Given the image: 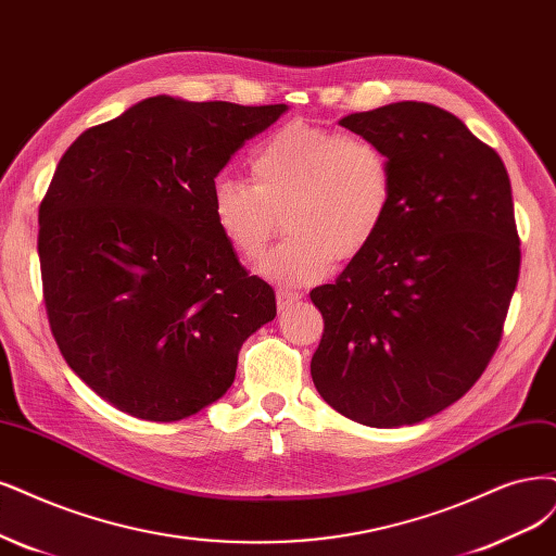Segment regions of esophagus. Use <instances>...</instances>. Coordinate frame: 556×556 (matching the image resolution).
Instances as JSON below:
<instances>
[{
  "mask_svg": "<svg viewBox=\"0 0 556 556\" xmlns=\"http://www.w3.org/2000/svg\"><path fill=\"white\" fill-rule=\"evenodd\" d=\"M301 299V294L299 292H294V290H278L276 292V303H278V311H287V308H292V305L296 303Z\"/></svg>",
  "mask_w": 556,
  "mask_h": 556,
  "instance_id": "34e87169",
  "label": "esophagus"
}]
</instances>
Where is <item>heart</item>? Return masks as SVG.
Here are the masks:
<instances>
[{
    "label": "heart",
    "mask_w": 556,
    "mask_h": 556,
    "mask_svg": "<svg viewBox=\"0 0 556 556\" xmlns=\"http://www.w3.org/2000/svg\"><path fill=\"white\" fill-rule=\"evenodd\" d=\"M248 169L251 186L216 179L212 218L227 245L255 262L280 216L287 237L264 257L260 274L282 285L315 282L333 260L368 251L393 204L389 154L352 132L292 122L253 149Z\"/></svg>",
    "instance_id": "heart-1"
}]
</instances>
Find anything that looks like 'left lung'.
<instances>
[{
    "label": "left lung",
    "mask_w": 556,
    "mask_h": 556,
    "mask_svg": "<svg viewBox=\"0 0 556 556\" xmlns=\"http://www.w3.org/2000/svg\"><path fill=\"white\" fill-rule=\"evenodd\" d=\"M340 126L393 165L377 239L333 285L315 287L324 333L315 389L356 424H420L483 375L520 276L504 161L455 114L416 101L354 112Z\"/></svg>",
    "instance_id": "8db88e82"
}]
</instances>
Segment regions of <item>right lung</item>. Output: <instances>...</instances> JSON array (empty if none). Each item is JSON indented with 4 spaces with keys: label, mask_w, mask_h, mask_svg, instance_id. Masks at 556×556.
I'll return each mask as SVG.
<instances>
[{
    "label": "right lung",
    "mask_w": 556,
    "mask_h": 556,
    "mask_svg": "<svg viewBox=\"0 0 556 556\" xmlns=\"http://www.w3.org/2000/svg\"><path fill=\"white\" fill-rule=\"evenodd\" d=\"M287 105L154 96L87 128L38 206L52 336L112 407L181 420L232 387L245 338L276 317L212 218V186Z\"/></svg>",
    "instance_id": "right-lung-1"
}]
</instances>
